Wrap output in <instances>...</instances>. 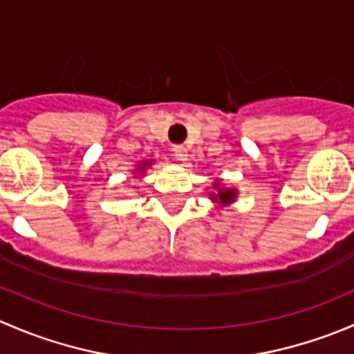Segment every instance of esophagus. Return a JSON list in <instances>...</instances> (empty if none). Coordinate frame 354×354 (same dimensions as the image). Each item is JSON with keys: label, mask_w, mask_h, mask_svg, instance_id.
Returning a JSON list of instances; mask_svg holds the SVG:
<instances>
[{"label": "esophagus", "mask_w": 354, "mask_h": 354, "mask_svg": "<svg viewBox=\"0 0 354 354\" xmlns=\"http://www.w3.org/2000/svg\"><path fill=\"white\" fill-rule=\"evenodd\" d=\"M173 154L178 160H187L188 159V149L183 147V145H174Z\"/></svg>", "instance_id": "obj_1"}]
</instances>
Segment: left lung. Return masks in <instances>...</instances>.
Listing matches in <instances>:
<instances>
[{"instance_id":"8db88e82","label":"left lung","mask_w":354,"mask_h":354,"mask_svg":"<svg viewBox=\"0 0 354 354\" xmlns=\"http://www.w3.org/2000/svg\"><path fill=\"white\" fill-rule=\"evenodd\" d=\"M214 188H216V192H212V194L209 195H210V200H212L217 207L231 205V203H233L238 197L236 188L224 187V183L221 180L214 181Z\"/></svg>"}]
</instances>
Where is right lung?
Instances as JSON below:
<instances>
[{
	"instance_id": "right-lung-1",
	"label": "right lung",
	"mask_w": 354,
	"mask_h": 354,
	"mask_svg": "<svg viewBox=\"0 0 354 354\" xmlns=\"http://www.w3.org/2000/svg\"><path fill=\"white\" fill-rule=\"evenodd\" d=\"M152 162H154V159H144V160H140V162L137 164V167H135V174H138V178H142V174H144L145 171H147L149 167L152 166Z\"/></svg>"
}]
</instances>
